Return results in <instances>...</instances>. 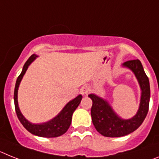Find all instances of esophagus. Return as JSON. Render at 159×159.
<instances>
[{"label":"esophagus","mask_w":159,"mask_h":159,"mask_svg":"<svg viewBox=\"0 0 159 159\" xmlns=\"http://www.w3.org/2000/svg\"><path fill=\"white\" fill-rule=\"evenodd\" d=\"M90 91V86H82V89H81V93H82V94H87Z\"/></svg>","instance_id":"obj_1"}]
</instances>
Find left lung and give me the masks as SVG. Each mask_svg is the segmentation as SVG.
<instances>
[{"label":"left lung","instance_id":"8db88e82","mask_svg":"<svg viewBox=\"0 0 159 159\" xmlns=\"http://www.w3.org/2000/svg\"><path fill=\"white\" fill-rule=\"evenodd\" d=\"M123 66L131 69L140 85L141 96L139 109L133 118L124 120L117 116L106 100L94 94H89L88 96L93 102L90 111L92 122L96 130L104 137H119L133 133L140 127L149 111L150 82L141 61L139 60L128 61L123 64Z\"/></svg>","mask_w":159,"mask_h":159}]
</instances>
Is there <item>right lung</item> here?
I'll return each mask as SVG.
<instances>
[{"label": "right lung", "mask_w": 159, "mask_h": 159, "mask_svg": "<svg viewBox=\"0 0 159 159\" xmlns=\"http://www.w3.org/2000/svg\"><path fill=\"white\" fill-rule=\"evenodd\" d=\"M36 57L37 56L34 54L30 56V58L26 61V62L24 65L22 73H20V75L18 77V79L16 81L14 94L16 113H17L18 120H20V122L22 123V125H23V127L32 134L42 137H60V136L63 135L64 133H66L68 129H69V126L71 125L72 116H73V111L76 110V108L80 104L82 96L79 94L74 99L69 101L67 104L65 105L63 110L61 111V112L57 115L55 118L51 120L48 122L43 123V124H37V125L29 122L22 116V114L19 110V107H18V87H19L20 82L22 81V77H23L26 71L27 70L28 66L31 64V62H33L35 60Z\"/></svg>", "instance_id": "obj_1"}]
</instances>
